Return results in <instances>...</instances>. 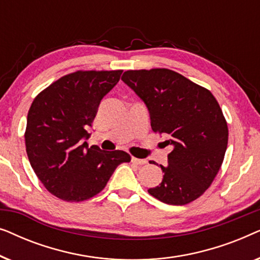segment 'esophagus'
<instances>
[{
	"label": "esophagus",
	"instance_id": "esophagus-1",
	"mask_svg": "<svg viewBox=\"0 0 260 260\" xmlns=\"http://www.w3.org/2000/svg\"><path fill=\"white\" fill-rule=\"evenodd\" d=\"M131 161H133V163H135V165L137 166H143L147 163V159H143V158H137V157H133L131 158Z\"/></svg>",
	"mask_w": 260,
	"mask_h": 260
}]
</instances>
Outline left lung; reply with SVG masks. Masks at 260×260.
Here are the masks:
<instances>
[{
	"instance_id": "left-lung-1",
	"label": "left lung",
	"mask_w": 260,
	"mask_h": 260,
	"mask_svg": "<svg viewBox=\"0 0 260 260\" xmlns=\"http://www.w3.org/2000/svg\"><path fill=\"white\" fill-rule=\"evenodd\" d=\"M122 80L148 106L152 130L174 147L168 166H161L162 182L148 193L168 205L197 200L218 175L227 149L229 127L218 101L168 69L129 70Z\"/></svg>"
}]
</instances>
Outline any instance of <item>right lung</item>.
Masks as SVG:
<instances>
[{
	"instance_id": "obj_1",
	"label": "right lung",
	"mask_w": 260,
	"mask_h": 260,
	"mask_svg": "<svg viewBox=\"0 0 260 260\" xmlns=\"http://www.w3.org/2000/svg\"><path fill=\"white\" fill-rule=\"evenodd\" d=\"M122 70L76 71L42 90L31 103L24 131L31 168L49 193L80 202L104 189L115 169L131 156L123 150L88 148L91 125L103 97Z\"/></svg>"
}]
</instances>
